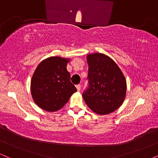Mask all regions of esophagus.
<instances>
[{"mask_svg": "<svg viewBox=\"0 0 158 158\" xmlns=\"http://www.w3.org/2000/svg\"><path fill=\"white\" fill-rule=\"evenodd\" d=\"M76 87H77V89L78 91H79V90H81V85H76Z\"/></svg>", "mask_w": 158, "mask_h": 158, "instance_id": "1", "label": "esophagus"}]
</instances>
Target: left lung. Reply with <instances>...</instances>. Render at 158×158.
Wrapping results in <instances>:
<instances>
[{"mask_svg": "<svg viewBox=\"0 0 158 158\" xmlns=\"http://www.w3.org/2000/svg\"><path fill=\"white\" fill-rule=\"evenodd\" d=\"M88 88L82 94L94 112L108 114L121 106L126 94V80L113 59L102 53L89 54Z\"/></svg>", "mask_w": 158, "mask_h": 158, "instance_id": "8db88e82", "label": "left lung"}]
</instances>
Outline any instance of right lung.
I'll return each mask as SVG.
<instances>
[{
	"label": "right lung",
	"instance_id": "right-lung-1",
	"mask_svg": "<svg viewBox=\"0 0 158 158\" xmlns=\"http://www.w3.org/2000/svg\"><path fill=\"white\" fill-rule=\"evenodd\" d=\"M70 59L52 56L41 61L31 80V94L38 106L47 111H56L77 91L67 70Z\"/></svg>",
	"mask_w": 158,
	"mask_h": 158
}]
</instances>
